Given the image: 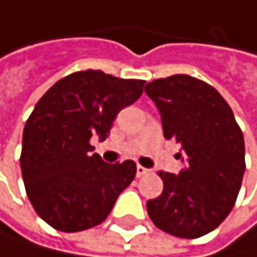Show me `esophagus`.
Masks as SVG:
<instances>
[{
    "label": "esophagus",
    "mask_w": 257,
    "mask_h": 257,
    "mask_svg": "<svg viewBox=\"0 0 257 257\" xmlns=\"http://www.w3.org/2000/svg\"><path fill=\"white\" fill-rule=\"evenodd\" d=\"M150 174V169H146L143 166H137V177H145V175H148Z\"/></svg>",
    "instance_id": "esophagus-1"
}]
</instances>
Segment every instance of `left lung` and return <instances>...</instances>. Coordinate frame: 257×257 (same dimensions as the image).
<instances>
[{"label": "left lung", "mask_w": 257, "mask_h": 257, "mask_svg": "<svg viewBox=\"0 0 257 257\" xmlns=\"http://www.w3.org/2000/svg\"><path fill=\"white\" fill-rule=\"evenodd\" d=\"M156 103L167 140L182 145L179 175L159 171L164 190L146 203L162 232L199 238L217 228L232 211L244 174V140L232 107L196 77L177 74L145 86Z\"/></svg>", "instance_id": "8db88e82"}]
</instances>
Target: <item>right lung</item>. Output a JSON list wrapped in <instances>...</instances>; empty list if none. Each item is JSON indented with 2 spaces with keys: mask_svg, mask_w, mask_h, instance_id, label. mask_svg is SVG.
I'll list each match as a JSON object with an SVG mask.
<instances>
[{
  "mask_svg": "<svg viewBox=\"0 0 257 257\" xmlns=\"http://www.w3.org/2000/svg\"><path fill=\"white\" fill-rule=\"evenodd\" d=\"M145 80L78 70L56 82L35 104L22 135L21 169L38 216L59 232L99 225L135 179L134 161L107 164L91 137L106 140L120 109L142 96Z\"/></svg>",
  "mask_w": 257,
  "mask_h": 257,
  "instance_id": "1",
  "label": "right lung"
}]
</instances>
